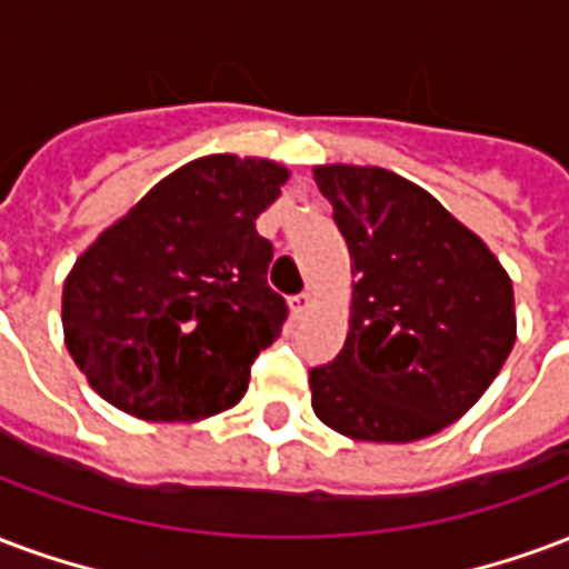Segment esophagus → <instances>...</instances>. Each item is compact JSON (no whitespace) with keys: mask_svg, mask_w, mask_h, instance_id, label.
<instances>
[{"mask_svg":"<svg viewBox=\"0 0 569 569\" xmlns=\"http://www.w3.org/2000/svg\"><path fill=\"white\" fill-rule=\"evenodd\" d=\"M310 307H313V296H310V292H301V296L289 298V310H292V317L296 319L305 317Z\"/></svg>","mask_w":569,"mask_h":569,"instance_id":"obj_1","label":"esophagus"}]
</instances>
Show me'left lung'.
<instances>
[{"mask_svg": "<svg viewBox=\"0 0 569 569\" xmlns=\"http://www.w3.org/2000/svg\"><path fill=\"white\" fill-rule=\"evenodd\" d=\"M352 268L349 328L310 370L319 422L352 440L413 443L473 407L516 343V298L488 243L413 180L317 166Z\"/></svg>", "mask_w": 569, "mask_h": 569, "instance_id": "8db88e82", "label": "left lung"}]
</instances>
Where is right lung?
Returning a JSON list of instances; mask_svg holds the SVG:
<instances>
[{"label":"right lung","mask_w":569,"mask_h":569,"mask_svg":"<svg viewBox=\"0 0 569 569\" xmlns=\"http://www.w3.org/2000/svg\"><path fill=\"white\" fill-rule=\"evenodd\" d=\"M286 180L262 156H199L74 259L62 335L104 401L147 422H201L241 401L286 319L256 231Z\"/></svg>","instance_id":"obj_1"}]
</instances>
